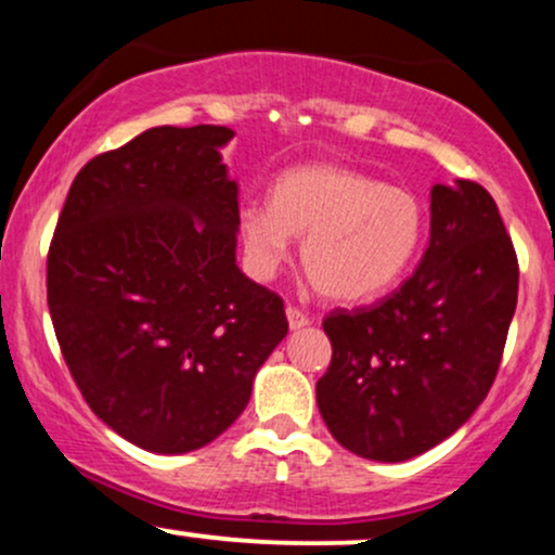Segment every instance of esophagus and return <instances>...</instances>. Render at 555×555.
<instances>
[{"instance_id":"esophagus-1","label":"esophagus","mask_w":555,"mask_h":555,"mask_svg":"<svg viewBox=\"0 0 555 555\" xmlns=\"http://www.w3.org/2000/svg\"><path fill=\"white\" fill-rule=\"evenodd\" d=\"M286 321H289V328L297 331V328H305L310 323V318L302 313V310L297 308V305H286Z\"/></svg>"}]
</instances>
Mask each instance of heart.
Returning <instances> with one entry per match:
<instances>
[{
    "mask_svg": "<svg viewBox=\"0 0 555 555\" xmlns=\"http://www.w3.org/2000/svg\"><path fill=\"white\" fill-rule=\"evenodd\" d=\"M247 269L271 279L302 237L299 260L328 299L354 302L384 292L410 269L423 240V206L365 171L308 164L284 171L271 206H245L237 221Z\"/></svg>",
    "mask_w": 555,
    "mask_h": 555,
    "instance_id": "b5f03b06",
    "label": "heart"
}]
</instances>
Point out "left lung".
I'll list each match as a JSON object with an SVG mask.
<instances>
[{
  "instance_id": "1",
  "label": "left lung",
  "mask_w": 555,
  "mask_h": 555,
  "mask_svg": "<svg viewBox=\"0 0 555 555\" xmlns=\"http://www.w3.org/2000/svg\"><path fill=\"white\" fill-rule=\"evenodd\" d=\"M517 292V250L488 190L436 184L417 271L378 302L323 318L334 352L315 399L331 436L365 460L404 462L462 428L499 375Z\"/></svg>"
}]
</instances>
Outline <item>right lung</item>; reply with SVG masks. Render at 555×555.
I'll return each instance as SVG.
<instances>
[{"label": "right lung", "mask_w": 555, "mask_h": 555, "mask_svg": "<svg viewBox=\"0 0 555 555\" xmlns=\"http://www.w3.org/2000/svg\"><path fill=\"white\" fill-rule=\"evenodd\" d=\"M229 127H151L73 180L47 256V299L75 386L156 454L211 443L284 339V299L234 263Z\"/></svg>", "instance_id": "obj_1"}]
</instances>
